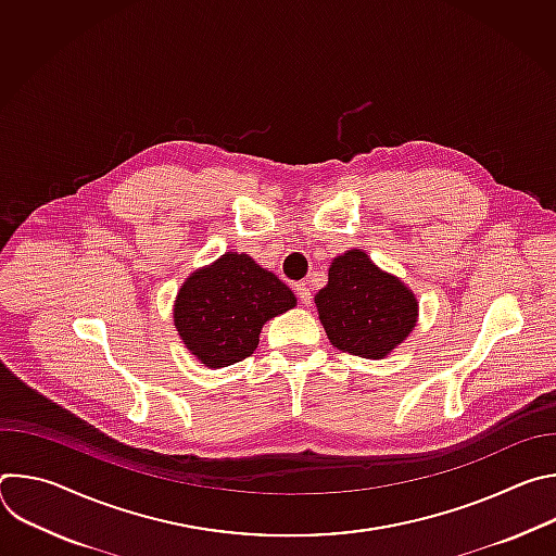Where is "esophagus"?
Segmentation results:
<instances>
[{"instance_id": "1", "label": "esophagus", "mask_w": 556, "mask_h": 556, "mask_svg": "<svg viewBox=\"0 0 556 556\" xmlns=\"http://www.w3.org/2000/svg\"><path fill=\"white\" fill-rule=\"evenodd\" d=\"M294 292H296V296H299V301L303 303V305H309L312 303V292H309V288H307V283H296L294 286Z\"/></svg>"}]
</instances>
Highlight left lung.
Listing matches in <instances>:
<instances>
[{
  "instance_id": "8db88e82",
  "label": "left lung",
  "mask_w": 556,
  "mask_h": 556,
  "mask_svg": "<svg viewBox=\"0 0 556 556\" xmlns=\"http://www.w3.org/2000/svg\"><path fill=\"white\" fill-rule=\"evenodd\" d=\"M314 303L334 348L374 361L399 348L418 321L414 292L361 249L334 257Z\"/></svg>"
}]
</instances>
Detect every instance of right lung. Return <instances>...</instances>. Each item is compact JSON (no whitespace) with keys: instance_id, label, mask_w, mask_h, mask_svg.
Instances as JSON below:
<instances>
[{"instance_id":"right-lung-1","label":"right lung","mask_w":556,"mask_h":556,"mask_svg":"<svg viewBox=\"0 0 556 556\" xmlns=\"http://www.w3.org/2000/svg\"><path fill=\"white\" fill-rule=\"evenodd\" d=\"M296 305L292 290L249 255L226 253L178 290L174 324L185 348L217 369L251 356L266 321Z\"/></svg>"}]
</instances>
